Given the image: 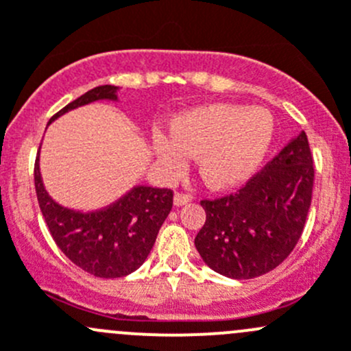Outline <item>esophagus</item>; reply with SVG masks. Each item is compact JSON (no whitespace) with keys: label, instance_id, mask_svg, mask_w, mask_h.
Segmentation results:
<instances>
[{"label":"esophagus","instance_id":"34e87169","mask_svg":"<svg viewBox=\"0 0 351 351\" xmlns=\"http://www.w3.org/2000/svg\"><path fill=\"white\" fill-rule=\"evenodd\" d=\"M173 202H175L176 207H182V205L189 204L190 197L189 195H183V193H175V198H173Z\"/></svg>","mask_w":351,"mask_h":351}]
</instances>
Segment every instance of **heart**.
<instances>
[{
  "label": "heart",
  "mask_w": 351,
  "mask_h": 351,
  "mask_svg": "<svg viewBox=\"0 0 351 351\" xmlns=\"http://www.w3.org/2000/svg\"><path fill=\"white\" fill-rule=\"evenodd\" d=\"M274 134L275 122L268 110L214 104L176 115L169 136H153V151L165 175H176L186 156H195L202 182L212 190H229L253 176Z\"/></svg>",
  "instance_id": "b5f03b06"
}]
</instances>
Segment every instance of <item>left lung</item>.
<instances>
[{"label": "left lung", "instance_id": "obj_1", "mask_svg": "<svg viewBox=\"0 0 351 351\" xmlns=\"http://www.w3.org/2000/svg\"><path fill=\"white\" fill-rule=\"evenodd\" d=\"M313 183V156L302 130L238 193L200 202L207 217L195 247L204 263L234 280L277 268L302 234Z\"/></svg>", "mask_w": 351, "mask_h": 351}]
</instances>
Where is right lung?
<instances>
[{"instance_id": "add662e5", "label": "right lung", "mask_w": 351, "mask_h": 351, "mask_svg": "<svg viewBox=\"0 0 351 351\" xmlns=\"http://www.w3.org/2000/svg\"><path fill=\"white\" fill-rule=\"evenodd\" d=\"M104 100L119 101V86L104 84L86 91L56 113L51 122L71 110ZM34 178L42 215L59 250L81 270L100 278L136 271L149 256L159 228L173 207L171 190L137 185L107 207L74 210L49 195L38 156Z\"/></svg>"}]
</instances>
